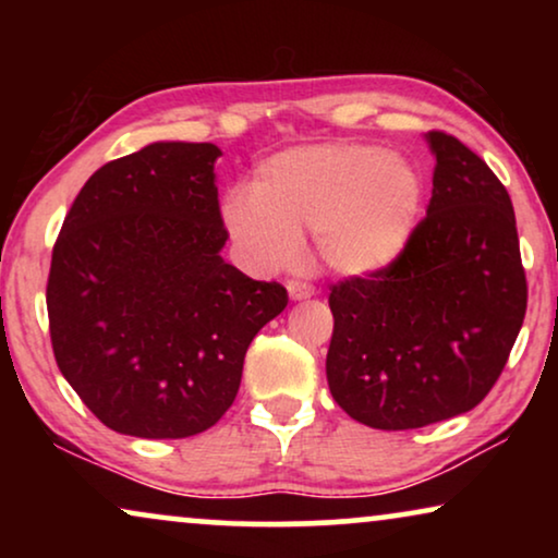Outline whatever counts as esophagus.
Returning a JSON list of instances; mask_svg holds the SVG:
<instances>
[{
	"label": "esophagus",
	"instance_id": "1",
	"mask_svg": "<svg viewBox=\"0 0 558 558\" xmlns=\"http://www.w3.org/2000/svg\"><path fill=\"white\" fill-rule=\"evenodd\" d=\"M287 292L292 302H302V300H310V296H315V287L307 284V281H287Z\"/></svg>",
	"mask_w": 558,
	"mask_h": 558
}]
</instances>
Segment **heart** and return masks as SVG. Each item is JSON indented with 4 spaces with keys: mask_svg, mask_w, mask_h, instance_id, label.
Listing matches in <instances>:
<instances>
[{
    "mask_svg": "<svg viewBox=\"0 0 558 558\" xmlns=\"http://www.w3.org/2000/svg\"><path fill=\"white\" fill-rule=\"evenodd\" d=\"M426 182L407 155L376 144H304L266 157L251 190L223 197L220 218L243 264L284 269L312 231L319 262L350 279L378 277L407 254Z\"/></svg>",
    "mask_w": 558,
    "mask_h": 558,
    "instance_id": "obj_1",
    "label": "heart"
}]
</instances>
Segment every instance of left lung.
<instances>
[{"label": "left lung", "mask_w": 558, "mask_h": 558, "mask_svg": "<svg viewBox=\"0 0 558 558\" xmlns=\"http://www.w3.org/2000/svg\"><path fill=\"white\" fill-rule=\"evenodd\" d=\"M424 142L437 159L434 187L407 254L330 294L332 399L386 432L475 409L506 368L529 300L508 190L454 136Z\"/></svg>", "instance_id": "1"}]
</instances>
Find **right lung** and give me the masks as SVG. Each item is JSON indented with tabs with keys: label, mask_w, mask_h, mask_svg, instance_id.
<instances>
[{
	"label": "right lung",
	"mask_w": 558,
	"mask_h": 558,
	"mask_svg": "<svg viewBox=\"0 0 558 558\" xmlns=\"http://www.w3.org/2000/svg\"><path fill=\"white\" fill-rule=\"evenodd\" d=\"M210 142H151L104 165L52 248L50 340L83 403L119 434L182 439L210 429L241 386L251 340L287 289L220 256Z\"/></svg>",
	"instance_id": "obj_1"
}]
</instances>
